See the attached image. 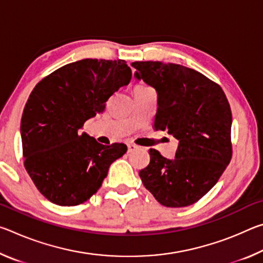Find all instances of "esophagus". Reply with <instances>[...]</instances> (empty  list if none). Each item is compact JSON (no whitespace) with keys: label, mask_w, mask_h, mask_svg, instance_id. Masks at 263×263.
Returning <instances> with one entry per match:
<instances>
[{"label":"esophagus","mask_w":263,"mask_h":263,"mask_svg":"<svg viewBox=\"0 0 263 263\" xmlns=\"http://www.w3.org/2000/svg\"><path fill=\"white\" fill-rule=\"evenodd\" d=\"M137 149V146L136 145H133V144H128L127 145V152L130 153V152H133V151H136Z\"/></svg>","instance_id":"34e87169"}]
</instances>
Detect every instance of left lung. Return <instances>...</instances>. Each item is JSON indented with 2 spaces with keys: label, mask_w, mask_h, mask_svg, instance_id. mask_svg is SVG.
<instances>
[{
  "label": "left lung",
  "mask_w": 263,
  "mask_h": 263,
  "mask_svg": "<svg viewBox=\"0 0 263 263\" xmlns=\"http://www.w3.org/2000/svg\"><path fill=\"white\" fill-rule=\"evenodd\" d=\"M132 66L135 77L157 90L155 130H168L179 140L173 160L149 149L140 179L162 205H191L217 183L232 158L229 101L220 86L195 69L161 61Z\"/></svg>",
  "instance_id": "1"
}]
</instances>
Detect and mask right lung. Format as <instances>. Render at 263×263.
<instances>
[{
  "mask_svg": "<svg viewBox=\"0 0 263 263\" xmlns=\"http://www.w3.org/2000/svg\"><path fill=\"white\" fill-rule=\"evenodd\" d=\"M132 77L124 60L83 59L44 78L29 96L21 121L24 167L48 201L86 202L102 185L126 145L104 146L81 132L83 124Z\"/></svg>",
  "mask_w": 263,
  "mask_h": 263,
  "instance_id": "obj_1",
  "label": "right lung"
}]
</instances>
